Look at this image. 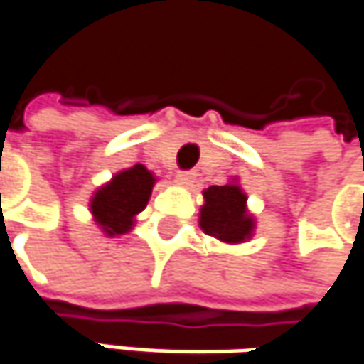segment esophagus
Segmentation results:
<instances>
[{
	"label": "esophagus",
	"instance_id": "1",
	"mask_svg": "<svg viewBox=\"0 0 364 364\" xmlns=\"http://www.w3.org/2000/svg\"><path fill=\"white\" fill-rule=\"evenodd\" d=\"M175 181L183 185V187H189L191 183L196 181V175L191 173V171H179L177 175H175Z\"/></svg>",
	"mask_w": 364,
	"mask_h": 364
}]
</instances>
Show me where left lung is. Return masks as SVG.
<instances>
[{
  "label": "left lung",
  "mask_w": 364,
  "mask_h": 364,
  "mask_svg": "<svg viewBox=\"0 0 364 364\" xmlns=\"http://www.w3.org/2000/svg\"><path fill=\"white\" fill-rule=\"evenodd\" d=\"M200 226L205 235L225 243H243L253 235V216L247 212V196L237 183L212 185L203 191Z\"/></svg>",
  "instance_id": "obj_1"
}]
</instances>
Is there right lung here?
<instances>
[{
    "label": "right lung",
    "instance_id": "1",
    "mask_svg": "<svg viewBox=\"0 0 364 364\" xmlns=\"http://www.w3.org/2000/svg\"><path fill=\"white\" fill-rule=\"evenodd\" d=\"M154 181V175L144 164H136L117 173L107 185L95 191L90 212L105 235H123L134 226L136 214H139L150 200Z\"/></svg>",
    "mask_w": 364,
    "mask_h": 364
}]
</instances>
